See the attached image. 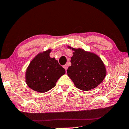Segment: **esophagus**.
<instances>
[{
	"instance_id": "34e87169",
	"label": "esophagus",
	"mask_w": 129,
	"mask_h": 129,
	"mask_svg": "<svg viewBox=\"0 0 129 129\" xmlns=\"http://www.w3.org/2000/svg\"><path fill=\"white\" fill-rule=\"evenodd\" d=\"M63 68H64V69H65V70H66V71L68 69V66H67V65H66V64L64 65V66H63Z\"/></svg>"
}]
</instances>
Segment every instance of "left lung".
<instances>
[{
  "instance_id": "left-lung-1",
  "label": "left lung",
  "mask_w": 129,
  "mask_h": 129,
  "mask_svg": "<svg viewBox=\"0 0 129 129\" xmlns=\"http://www.w3.org/2000/svg\"><path fill=\"white\" fill-rule=\"evenodd\" d=\"M67 48L74 51L67 73L75 87L84 91L97 87L106 75V69L100 57L81 48Z\"/></svg>"
}]
</instances>
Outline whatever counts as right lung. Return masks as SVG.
<instances>
[{
	"mask_svg": "<svg viewBox=\"0 0 129 129\" xmlns=\"http://www.w3.org/2000/svg\"><path fill=\"white\" fill-rule=\"evenodd\" d=\"M51 49L41 52L27 68L25 81L29 88L44 93L55 87L57 80L66 72L55 58L49 56Z\"/></svg>",
	"mask_w": 129,
	"mask_h": 129,
	"instance_id": "right-lung-1",
	"label": "right lung"
}]
</instances>
